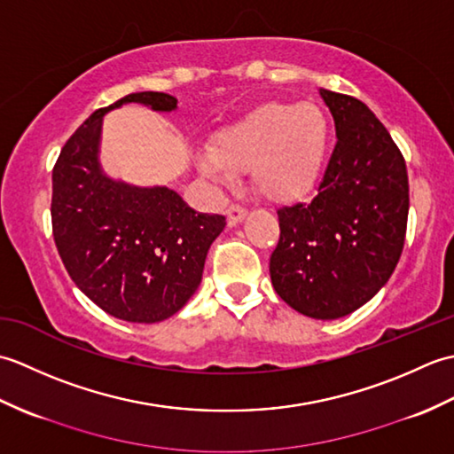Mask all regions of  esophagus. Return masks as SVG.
<instances>
[{"label":"esophagus","instance_id":"34e87169","mask_svg":"<svg viewBox=\"0 0 454 454\" xmlns=\"http://www.w3.org/2000/svg\"><path fill=\"white\" fill-rule=\"evenodd\" d=\"M226 216L230 220V224H238L247 216V208L242 205H230L226 210Z\"/></svg>","mask_w":454,"mask_h":454}]
</instances>
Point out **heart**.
<instances>
[{"instance_id":"b5f03b06","label":"heart","mask_w":454,"mask_h":454,"mask_svg":"<svg viewBox=\"0 0 454 454\" xmlns=\"http://www.w3.org/2000/svg\"><path fill=\"white\" fill-rule=\"evenodd\" d=\"M330 132L320 105L263 103L220 129L200 166L216 177L252 169L259 195L277 202L294 200L320 177Z\"/></svg>"}]
</instances>
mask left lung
Returning a JSON list of instances; mask_svg holds the SVG:
<instances>
[{
  "label": "left lung",
  "mask_w": 454,
  "mask_h": 454,
  "mask_svg": "<svg viewBox=\"0 0 454 454\" xmlns=\"http://www.w3.org/2000/svg\"><path fill=\"white\" fill-rule=\"evenodd\" d=\"M335 122V148L316 197L277 210L269 273L296 312L335 320L387 285L406 239L410 185L396 142L351 95L320 90Z\"/></svg>",
  "instance_id": "left-lung-1"
}]
</instances>
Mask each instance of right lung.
<instances>
[{
	"instance_id": "right-lung-1",
	"label": "right lung",
	"mask_w": 454,
	"mask_h": 454,
	"mask_svg": "<svg viewBox=\"0 0 454 454\" xmlns=\"http://www.w3.org/2000/svg\"><path fill=\"white\" fill-rule=\"evenodd\" d=\"M122 103L177 107L168 93H130L95 111L67 138L52 169V234L67 275L101 310L153 324L181 310L197 291L226 218L199 215L171 189H138L103 176V114Z\"/></svg>"
}]
</instances>
